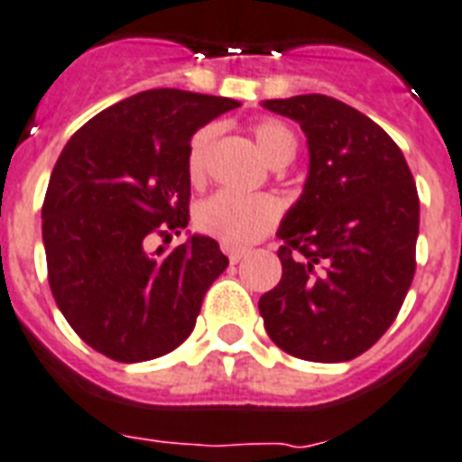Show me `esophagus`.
I'll return each instance as SVG.
<instances>
[{
  "mask_svg": "<svg viewBox=\"0 0 462 462\" xmlns=\"http://www.w3.org/2000/svg\"><path fill=\"white\" fill-rule=\"evenodd\" d=\"M223 251H225V254H227V258H230V263H239L244 254H246V249H237V246H227V244H223Z\"/></svg>",
  "mask_w": 462,
  "mask_h": 462,
  "instance_id": "esophagus-1",
  "label": "esophagus"
}]
</instances>
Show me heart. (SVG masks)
Returning <instances> with one entry per match:
<instances>
[{
  "mask_svg": "<svg viewBox=\"0 0 462 462\" xmlns=\"http://www.w3.org/2000/svg\"><path fill=\"white\" fill-rule=\"evenodd\" d=\"M218 133L216 125H201L187 144V178L192 185H201L206 178V159L211 142ZM251 134L265 159L275 166H284L294 159L296 134L290 125L273 118H263L251 125ZM197 227L204 235L220 239L227 246H244L268 235L280 220V201L270 194L218 192L197 206Z\"/></svg>",
  "mask_w": 462,
  "mask_h": 462,
  "instance_id": "b5f03b06",
  "label": "heart"
}]
</instances>
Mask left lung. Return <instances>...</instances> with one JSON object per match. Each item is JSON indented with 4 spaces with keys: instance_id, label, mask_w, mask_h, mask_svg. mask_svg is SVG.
Here are the masks:
<instances>
[{
    "instance_id": "left-lung-1",
    "label": "left lung",
    "mask_w": 462,
    "mask_h": 462,
    "mask_svg": "<svg viewBox=\"0 0 462 462\" xmlns=\"http://www.w3.org/2000/svg\"><path fill=\"white\" fill-rule=\"evenodd\" d=\"M309 137L301 199L277 237L282 280L258 301L265 332L294 358L351 361L399 316L415 275L420 199L396 142L325 95L270 99Z\"/></svg>"
}]
</instances>
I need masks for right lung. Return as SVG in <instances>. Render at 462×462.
<instances>
[{
  "mask_svg": "<svg viewBox=\"0 0 462 462\" xmlns=\"http://www.w3.org/2000/svg\"><path fill=\"white\" fill-rule=\"evenodd\" d=\"M237 106L146 89L85 123L56 161L42 204L49 287L75 335L111 361H152L178 348L230 263L201 235L172 251L149 246L189 223L192 134Z\"/></svg>",
  "mask_w": 462,
  "mask_h": 462,
  "instance_id": "add662e5",
  "label": "right lung"
}]
</instances>
